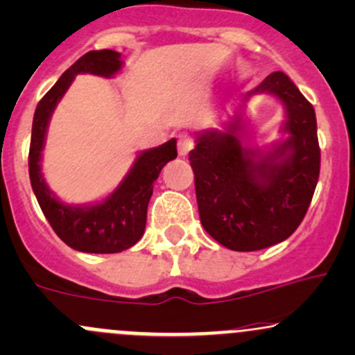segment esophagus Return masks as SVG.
<instances>
[{
    "label": "esophagus",
    "instance_id": "obj_1",
    "mask_svg": "<svg viewBox=\"0 0 355 355\" xmlns=\"http://www.w3.org/2000/svg\"><path fill=\"white\" fill-rule=\"evenodd\" d=\"M193 148V138L187 133L178 135V155L180 157H187L190 153V150Z\"/></svg>",
    "mask_w": 355,
    "mask_h": 355
}]
</instances>
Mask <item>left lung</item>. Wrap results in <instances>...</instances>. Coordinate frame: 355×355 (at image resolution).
I'll list each match as a JSON object with an SVG mask.
<instances>
[{"mask_svg": "<svg viewBox=\"0 0 355 355\" xmlns=\"http://www.w3.org/2000/svg\"><path fill=\"white\" fill-rule=\"evenodd\" d=\"M271 94L285 106L286 139L268 150L243 143V118L202 131L190 151L200 222L232 251H258L297 231L320 173L315 109L283 72H272L244 96Z\"/></svg>", "mask_w": 355, "mask_h": 355, "instance_id": "1", "label": "left lung"}]
</instances>
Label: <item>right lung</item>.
Wrapping results in <instances>:
<instances>
[{
    "mask_svg": "<svg viewBox=\"0 0 355 355\" xmlns=\"http://www.w3.org/2000/svg\"><path fill=\"white\" fill-rule=\"evenodd\" d=\"M123 67L121 53L114 50H92L62 73L55 85L42 97L35 109L28 171L35 197L55 234L76 251L112 254L130 249L141 239L146 225V210L153 182L166 163L177 158V139L141 151L126 177L101 202L87 205H69L46 185L42 173V151L46 130L57 104L64 97L77 73L114 77Z\"/></svg>",
    "mask_w": 355,
    "mask_h": 355,
    "instance_id": "add662e5",
    "label": "right lung"
}]
</instances>
